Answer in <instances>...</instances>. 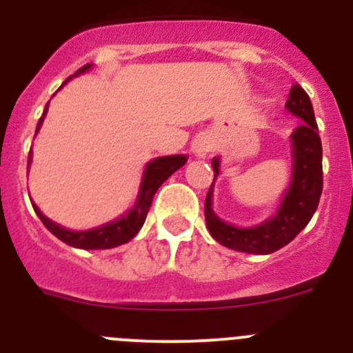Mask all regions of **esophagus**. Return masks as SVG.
<instances>
[{
  "mask_svg": "<svg viewBox=\"0 0 353 353\" xmlns=\"http://www.w3.org/2000/svg\"><path fill=\"white\" fill-rule=\"evenodd\" d=\"M210 152V141L207 138H199L194 141V154L198 157H205Z\"/></svg>",
  "mask_w": 353,
  "mask_h": 353,
  "instance_id": "esophagus-1",
  "label": "esophagus"
}]
</instances>
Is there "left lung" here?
I'll list each match as a JSON object with an SVG mask.
<instances>
[{
    "instance_id": "8db88e82",
    "label": "left lung",
    "mask_w": 353,
    "mask_h": 353,
    "mask_svg": "<svg viewBox=\"0 0 353 353\" xmlns=\"http://www.w3.org/2000/svg\"><path fill=\"white\" fill-rule=\"evenodd\" d=\"M286 109L302 120L292 134V182L276 215L252 228H236L221 221L212 210V182L205 199V221L210 235L224 248L249 254H270L290 244L307 226L318 207L323 187L322 141L318 136L313 105L301 84H293ZM214 180L219 174V159L212 161Z\"/></svg>"
}]
</instances>
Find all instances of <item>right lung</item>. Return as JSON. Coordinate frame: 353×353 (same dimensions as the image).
Returning <instances> with one entry per match:
<instances>
[{"mask_svg":"<svg viewBox=\"0 0 353 353\" xmlns=\"http://www.w3.org/2000/svg\"><path fill=\"white\" fill-rule=\"evenodd\" d=\"M92 65H84L83 68L76 72V74H83V72L90 70ZM70 79V77H68ZM67 79V81H68ZM65 81V83H67ZM63 83V84H65ZM61 84V86H63ZM48 113V105L43 109V114L40 117L39 123H37V132H39L40 125H42L43 117ZM31 162V152L30 157H28V166ZM187 162L185 155H168V157H157L152 162L146 164V170L143 173L141 187H139V194L134 207L127 212L125 215H121L120 219L113 221V223H108L104 226L93 228V230H86V232H70L67 228L60 226V224L52 223L51 219H48L46 215L40 212V208L33 205V210L37 212V215L40 217V221L43 223V226L48 228L49 232L54 236L65 242V244L72 245V248L77 249H111L117 248V245L125 244L130 239L136 236V233L141 230L143 223L146 219V214H148V208L152 205V199H154L155 192H157L159 187L170 179L171 174L176 170L183 166Z\"/></svg>","mask_w":353,"mask_h":353,"instance_id":"obj_1","label":"right lung"}]
</instances>
